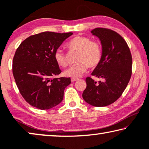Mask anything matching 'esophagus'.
I'll list each match as a JSON object with an SVG mask.
<instances>
[{
  "label": "esophagus",
  "instance_id": "34e87169",
  "mask_svg": "<svg viewBox=\"0 0 149 149\" xmlns=\"http://www.w3.org/2000/svg\"><path fill=\"white\" fill-rule=\"evenodd\" d=\"M77 79H77V78H74V77H72V79H71V81H72L73 82V81H77Z\"/></svg>",
  "mask_w": 149,
  "mask_h": 149
}]
</instances>
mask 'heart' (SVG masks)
Segmentation results:
<instances>
[{"label":"heart","instance_id":"1","mask_svg":"<svg viewBox=\"0 0 149 149\" xmlns=\"http://www.w3.org/2000/svg\"><path fill=\"white\" fill-rule=\"evenodd\" d=\"M66 47L70 51L77 52L75 61L76 63L71 66L64 72L67 77H76L83 75L88 68H95L99 65L102 59V47L100 44L92 41L88 37L77 35L68 42ZM55 60L59 66L65 68L68 65V59L63 50L57 49L54 55Z\"/></svg>","mask_w":149,"mask_h":149}]
</instances>
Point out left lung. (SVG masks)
Here are the masks:
<instances>
[{"label": "left lung", "instance_id": "obj_1", "mask_svg": "<svg viewBox=\"0 0 149 149\" xmlns=\"http://www.w3.org/2000/svg\"><path fill=\"white\" fill-rule=\"evenodd\" d=\"M91 33L99 38L102 52L100 63L92 75L104 81L86 77L82 97L90 105L103 107L116 101L126 89L132 74V55L125 40L114 31L96 28Z\"/></svg>", "mask_w": 149, "mask_h": 149}]
</instances>
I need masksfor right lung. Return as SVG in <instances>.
<instances>
[{"instance_id":"add662e5","label":"right lung","mask_w":149,"mask_h":149,"mask_svg":"<svg viewBox=\"0 0 149 149\" xmlns=\"http://www.w3.org/2000/svg\"><path fill=\"white\" fill-rule=\"evenodd\" d=\"M72 33L45 31L22 42L13 61V74L20 93L31 106L48 110L61 102L70 77L52 78L61 72L54 55Z\"/></svg>"}]
</instances>
